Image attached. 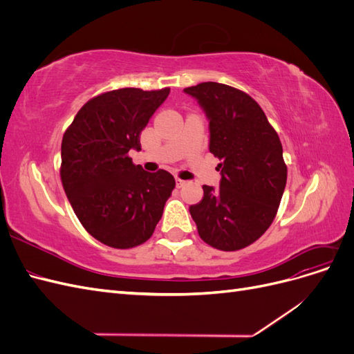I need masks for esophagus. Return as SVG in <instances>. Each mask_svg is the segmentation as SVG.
<instances>
[{
    "instance_id": "34e87169",
    "label": "esophagus",
    "mask_w": 354,
    "mask_h": 354,
    "mask_svg": "<svg viewBox=\"0 0 354 354\" xmlns=\"http://www.w3.org/2000/svg\"><path fill=\"white\" fill-rule=\"evenodd\" d=\"M185 185H186V180L180 178V177H176V186L177 187H181V186H185Z\"/></svg>"
}]
</instances>
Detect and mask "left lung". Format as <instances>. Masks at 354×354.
Here are the masks:
<instances>
[{"mask_svg": "<svg viewBox=\"0 0 354 354\" xmlns=\"http://www.w3.org/2000/svg\"><path fill=\"white\" fill-rule=\"evenodd\" d=\"M209 121V152L221 162L220 187L203 185V198L189 208L203 242L238 251L270 227L286 186L282 143L251 95L226 84L185 88Z\"/></svg>", "mask_w": 354, "mask_h": 354, "instance_id": "obj_1", "label": "left lung"}]
</instances>
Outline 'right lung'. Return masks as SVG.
Returning a JSON list of instances; mask_svg holds the SVG:
<instances>
[{"mask_svg": "<svg viewBox=\"0 0 354 354\" xmlns=\"http://www.w3.org/2000/svg\"><path fill=\"white\" fill-rule=\"evenodd\" d=\"M169 88H120L85 103L63 134L60 178L78 220L93 238L116 250L153 234L176 187L168 171L134 165L140 134Z\"/></svg>", "mask_w": 354, "mask_h": 354, "instance_id": "add662e5", "label": "right lung"}]
</instances>
